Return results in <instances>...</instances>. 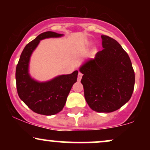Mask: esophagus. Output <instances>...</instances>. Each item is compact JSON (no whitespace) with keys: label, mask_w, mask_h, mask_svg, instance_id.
Wrapping results in <instances>:
<instances>
[{"label":"esophagus","mask_w":150,"mask_h":150,"mask_svg":"<svg viewBox=\"0 0 150 150\" xmlns=\"http://www.w3.org/2000/svg\"><path fill=\"white\" fill-rule=\"evenodd\" d=\"M82 74L80 72H79L78 75H77V81H80L81 78H82Z\"/></svg>","instance_id":"obj_1"}]
</instances>
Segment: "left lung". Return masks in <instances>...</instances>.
I'll use <instances>...</instances> for the list:
<instances>
[{"instance_id":"8db88e82","label":"left lung","mask_w":150,"mask_h":150,"mask_svg":"<svg viewBox=\"0 0 150 150\" xmlns=\"http://www.w3.org/2000/svg\"><path fill=\"white\" fill-rule=\"evenodd\" d=\"M101 51L80 68L85 98L93 111L110 113L130 100L135 73L128 53L117 41L101 35Z\"/></svg>"}]
</instances>
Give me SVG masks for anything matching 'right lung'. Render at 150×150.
I'll return each mask as SVG.
<instances>
[{
  "label": "right lung",
  "instance_id": "add662e5",
  "mask_svg": "<svg viewBox=\"0 0 150 150\" xmlns=\"http://www.w3.org/2000/svg\"><path fill=\"white\" fill-rule=\"evenodd\" d=\"M63 34L46 32L39 34L23 49L16 67L17 90L19 97L34 112L51 116L62 111L73 84L77 82L78 71L56 77L40 82L32 78L29 73L31 55L41 40L46 38L61 37Z\"/></svg>",
  "mask_w": 150,
  "mask_h": 150
}]
</instances>
